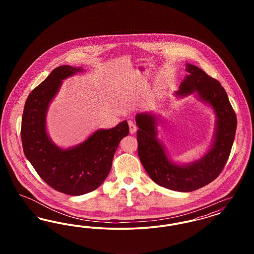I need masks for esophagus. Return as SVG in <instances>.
Wrapping results in <instances>:
<instances>
[{"label":"esophagus","instance_id":"obj_1","mask_svg":"<svg viewBox=\"0 0 254 254\" xmlns=\"http://www.w3.org/2000/svg\"><path fill=\"white\" fill-rule=\"evenodd\" d=\"M128 126H129V131H130L131 134L136 132V130H137V127H136V125H135L132 121L128 122Z\"/></svg>","mask_w":254,"mask_h":254}]
</instances>
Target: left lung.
<instances>
[{
  "mask_svg": "<svg viewBox=\"0 0 254 254\" xmlns=\"http://www.w3.org/2000/svg\"><path fill=\"white\" fill-rule=\"evenodd\" d=\"M185 78L174 92L176 97L194 93L215 115L211 144L202 157L190 163L174 162L158 138L159 118L142 112L135 117L138 155L148 176L157 185L175 191L190 192L216 179L224 169L233 145L237 119L226 90L217 80L198 66L186 63Z\"/></svg>",
  "mask_w": 254,
  "mask_h": 254,
  "instance_id": "8db88e82",
  "label": "left lung"
}]
</instances>
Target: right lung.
<instances>
[{
	"label": "right lung",
	"instance_id": "1",
	"mask_svg": "<svg viewBox=\"0 0 254 254\" xmlns=\"http://www.w3.org/2000/svg\"><path fill=\"white\" fill-rule=\"evenodd\" d=\"M83 67L61 65L28 95L22 118L21 137L26 159L40 177L52 189L79 196L99 188L109 175L114 153L128 135L127 122L112 128H99L85 141L69 147L56 145L48 132L47 116L63 81Z\"/></svg>",
	"mask_w": 254,
	"mask_h": 254
}]
</instances>
